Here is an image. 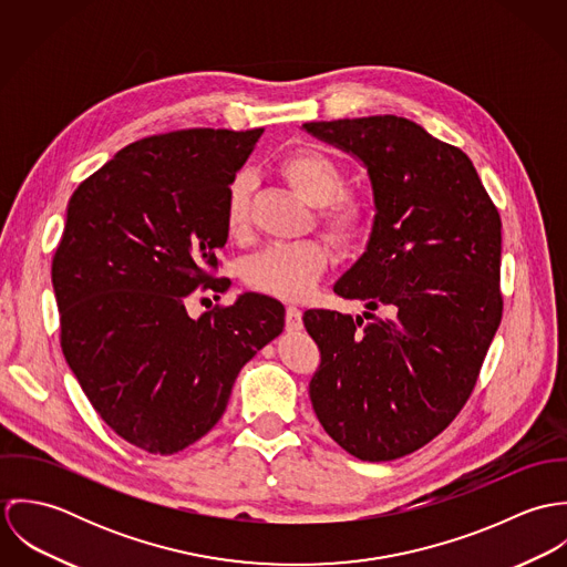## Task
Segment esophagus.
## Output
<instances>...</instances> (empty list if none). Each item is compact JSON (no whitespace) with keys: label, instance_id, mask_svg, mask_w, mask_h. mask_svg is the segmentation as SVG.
I'll return each mask as SVG.
<instances>
[{"label":"esophagus","instance_id":"esophagus-1","mask_svg":"<svg viewBox=\"0 0 567 567\" xmlns=\"http://www.w3.org/2000/svg\"><path fill=\"white\" fill-rule=\"evenodd\" d=\"M301 327H303V323H301V312L290 306V308L286 310V329H288V331H299Z\"/></svg>","mask_w":567,"mask_h":567}]
</instances>
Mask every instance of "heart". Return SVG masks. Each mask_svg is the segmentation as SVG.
Instances as JSON below:
<instances>
[{
	"label": "heart",
	"mask_w": 567,
	"mask_h": 567,
	"mask_svg": "<svg viewBox=\"0 0 567 567\" xmlns=\"http://www.w3.org/2000/svg\"><path fill=\"white\" fill-rule=\"evenodd\" d=\"M281 178L310 207H317V223L338 244L358 243L371 225L369 203L349 189H342L340 165L315 148H297L277 165ZM252 176L238 172L225 198V227L231 238L248 231ZM329 264V248L319 240L299 244H272L248 257L244 266L246 284L268 297L299 301L312 292Z\"/></svg>",
	"instance_id": "b5f03b06"
}]
</instances>
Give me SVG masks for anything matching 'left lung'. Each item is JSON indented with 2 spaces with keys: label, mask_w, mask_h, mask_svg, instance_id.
Segmentation results:
<instances>
[{
  "label": "left lung",
  "mask_w": 567,
  "mask_h": 567,
  "mask_svg": "<svg viewBox=\"0 0 567 567\" xmlns=\"http://www.w3.org/2000/svg\"><path fill=\"white\" fill-rule=\"evenodd\" d=\"M303 128L364 163L373 187L367 250L333 292L393 310L364 327L333 310L303 315L321 349L310 400L351 456L395 461L439 436L476 386L502 321L499 214L472 159L405 117Z\"/></svg>",
  "instance_id": "left-lung-1"
}]
</instances>
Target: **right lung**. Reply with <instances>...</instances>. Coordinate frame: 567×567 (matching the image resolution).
<instances>
[{"mask_svg":"<svg viewBox=\"0 0 567 567\" xmlns=\"http://www.w3.org/2000/svg\"><path fill=\"white\" fill-rule=\"evenodd\" d=\"M264 128L144 137L84 178L52 259L61 347L102 421L148 454L205 436L244 364L284 331L277 299L244 292L189 319L227 244L225 198ZM220 299V297H218Z\"/></svg>","mask_w":567,"mask_h":567,"instance_id":"add662e5","label":"right lung"}]
</instances>
